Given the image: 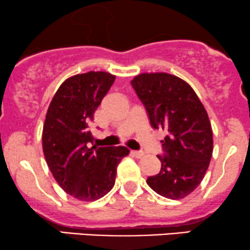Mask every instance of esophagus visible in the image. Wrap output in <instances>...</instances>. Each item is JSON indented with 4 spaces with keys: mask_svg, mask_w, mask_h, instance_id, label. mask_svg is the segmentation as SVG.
<instances>
[{
    "mask_svg": "<svg viewBox=\"0 0 250 250\" xmlns=\"http://www.w3.org/2000/svg\"><path fill=\"white\" fill-rule=\"evenodd\" d=\"M131 154L133 155V156L137 157V158H141V157H144V155H145L144 151H139V150H132V151H131Z\"/></svg>",
    "mask_w": 250,
    "mask_h": 250,
    "instance_id": "1",
    "label": "esophagus"
}]
</instances>
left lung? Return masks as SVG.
<instances>
[{
  "mask_svg": "<svg viewBox=\"0 0 250 250\" xmlns=\"http://www.w3.org/2000/svg\"><path fill=\"white\" fill-rule=\"evenodd\" d=\"M131 85L154 128L165 131L162 167L147 184L170 200L184 199L204 178L212 156V129L208 113L194 89L172 74L141 73Z\"/></svg>",
  "mask_w": 250,
  "mask_h": 250,
  "instance_id": "8db88e82",
  "label": "left lung"
}]
</instances>
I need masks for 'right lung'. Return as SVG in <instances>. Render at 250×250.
Wrapping results in <instances>:
<instances>
[{"label":"right lung","mask_w":250,"mask_h":250,"mask_svg":"<svg viewBox=\"0 0 250 250\" xmlns=\"http://www.w3.org/2000/svg\"><path fill=\"white\" fill-rule=\"evenodd\" d=\"M115 78L103 71L70 77L48 108L42 131L44 158L55 180L77 200L89 202L109 193L115 185L117 165L129 154L124 146L90 147L94 112Z\"/></svg>","instance_id":"1"}]
</instances>
